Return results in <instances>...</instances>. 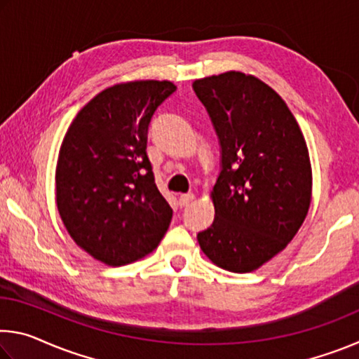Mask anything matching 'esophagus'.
Wrapping results in <instances>:
<instances>
[{
	"instance_id": "esophagus-1",
	"label": "esophagus",
	"mask_w": 359,
	"mask_h": 359,
	"mask_svg": "<svg viewBox=\"0 0 359 359\" xmlns=\"http://www.w3.org/2000/svg\"><path fill=\"white\" fill-rule=\"evenodd\" d=\"M193 199H194V194L193 193L180 194V196H179V205H180V208H187V205L190 204Z\"/></svg>"
}]
</instances>
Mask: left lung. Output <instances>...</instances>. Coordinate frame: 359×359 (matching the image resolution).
I'll list each match as a JSON object with an SVG mask.
<instances>
[{"label":"left lung","instance_id":"1","mask_svg":"<svg viewBox=\"0 0 359 359\" xmlns=\"http://www.w3.org/2000/svg\"><path fill=\"white\" fill-rule=\"evenodd\" d=\"M220 144L215 218L198 233L212 263L250 272L287 247L311 205L306 141L269 85L242 72L193 82Z\"/></svg>","mask_w":359,"mask_h":359}]
</instances>
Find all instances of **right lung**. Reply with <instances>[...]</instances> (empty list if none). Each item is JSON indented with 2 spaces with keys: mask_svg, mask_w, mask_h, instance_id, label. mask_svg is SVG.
<instances>
[{
  "mask_svg": "<svg viewBox=\"0 0 359 359\" xmlns=\"http://www.w3.org/2000/svg\"><path fill=\"white\" fill-rule=\"evenodd\" d=\"M177 87L168 81L114 85L72 120L57 163V205L76 244L123 266L155 250L172 209L156 188L147 135L156 109Z\"/></svg>",
  "mask_w": 359,
  "mask_h": 359,
  "instance_id": "obj_1",
  "label": "right lung"
}]
</instances>
